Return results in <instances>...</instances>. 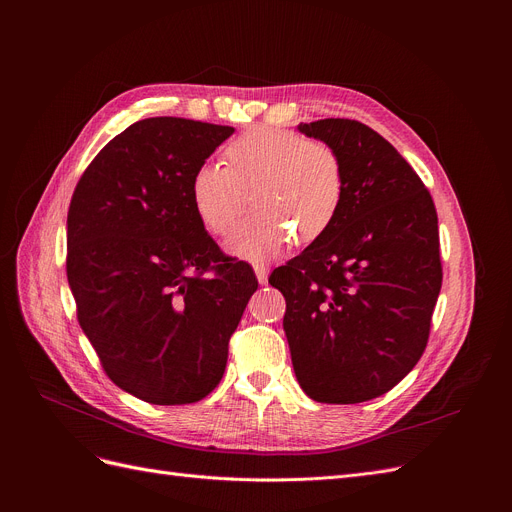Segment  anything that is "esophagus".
I'll return each mask as SVG.
<instances>
[{
  "label": "esophagus",
  "mask_w": 512,
  "mask_h": 512,
  "mask_svg": "<svg viewBox=\"0 0 512 512\" xmlns=\"http://www.w3.org/2000/svg\"><path fill=\"white\" fill-rule=\"evenodd\" d=\"M255 276L259 280V284H265L267 276H270V267L263 265V263H255Z\"/></svg>",
  "instance_id": "34e87169"
}]
</instances>
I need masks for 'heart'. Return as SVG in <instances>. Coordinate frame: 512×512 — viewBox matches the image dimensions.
Instances as JSON below:
<instances>
[{
  "label": "heart",
  "mask_w": 512,
  "mask_h": 512,
  "mask_svg": "<svg viewBox=\"0 0 512 512\" xmlns=\"http://www.w3.org/2000/svg\"><path fill=\"white\" fill-rule=\"evenodd\" d=\"M224 164H203L191 180L201 224L226 238L242 213L251 218L230 238V251L253 261L272 259L294 238L324 236L346 199V170L336 147L297 130L255 126L224 147Z\"/></svg>",
  "instance_id": "obj_1"
}]
</instances>
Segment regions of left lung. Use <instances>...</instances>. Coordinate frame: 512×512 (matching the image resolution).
<instances>
[{"mask_svg":"<svg viewBox=\"0 0 512 512\" xmlns=\"http://www.w3.org/2000/svg\"><path fill=\"white\" fill-rule=\"evenodd\" d=\"M338 149L346 199L334 226L270 276L305 394L355 405L392 390L421 359L442 288L432 195L382 134L348 118L301 124Z\"/></svg>","mask_w":512,"mask_h":512,"instance_id":"1","label":"left lung"}]
</instances>
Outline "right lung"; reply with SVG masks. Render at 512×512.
Here are the masks:
<instances>
[{
  "label": "right lung",
  "instance_id": "right-lung-1",
  "mask_svg": "<svg viewBox=\"0 0 512 512\" xmlns=\"http://www.w3.org/2000/svg\"><path fill=\"white\" fill-rule=\"evenodd\" d=\"M232 126L147 118L107 143L68 209L78 324L118 388L188 405L220 384L257 278L205 232L191 180Z\"/></svg>",
  "mask_w": 512,
  "mask_h": 512
}]
</instances>
